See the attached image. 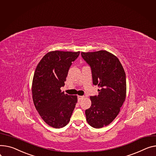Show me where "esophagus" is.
<instances>
[{
  "instance_id": "1",
  "label": "esophagus",
  "mask_w": 156,
  "mask_h": 156,
  "mask_svg": "<svg viewBox=\"0 0 156 156\" xmlns=\"http://www.w3.org/2000/svg\"><path fill=\"white\" fill-rule=\"evenodd\" d=\"M84 97L83 96H78V102H80L82 99H83Z\"/></svg>"
}]
</instances>
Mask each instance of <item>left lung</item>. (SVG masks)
<instances>
[{
	"label": "left lung",
	"instance_id": "1",
	"mask_svg": "<svg viewBox=\"0 0 156 156\" xmlns=\"http://www.w3.org/2000/svg\"><path fill=\"white\" fill-rule=\"evenodd\" d=\"M81 55L91 67L93 85L100 88L98 96L90 97L87 120L92 127L102 128L116 118L126 100V73L118 58L105 50Z\"/></svg>",
	"mask_w": 156,
	"mask_h": 156
}]
</instances>
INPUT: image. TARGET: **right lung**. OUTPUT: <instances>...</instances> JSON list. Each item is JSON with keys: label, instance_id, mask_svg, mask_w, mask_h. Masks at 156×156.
<instances>
[{"label": "right lung", "instance_id": "obj_1", "mask_svg": "<svg viewBox=\"0 0 156 156\" xmlns=\"http://www.w3.org/2000/svg\"><path fill=\"white\" fill-rule=\"evenodd\" d=\"M80 51H50L38 63L33 80L34 106L48 126L56 129L69 123L78 100L76 95L61 91L72 62Z\"/></svg>", "mask_w": 156, "mask_h": 156}]
</instances>
